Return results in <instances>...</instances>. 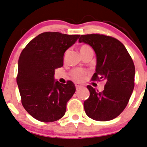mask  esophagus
I'll return each instance as SVG.
<instances>
[{
    "mask_svg": "<svg viewBox=\"0 0 147 147\" xmlns=\"http://www.w3.org/2000/svg\"><path fill=\"white\" fill-rule=\"evenodd\" d=\"M75 87H76V89H77V90H79L81 88V87H83V85L81 84H80V83H75Z\"/></svg>",
    "mask_w": 147,
    "mask_h": 147,
    "instance_id": "34e87169",
    "label": "esophagus"
}]
</instances>
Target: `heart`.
Returning a JSON list of instances; mask_svg holds the SVG:
<instances>
[{"label":"heart","mask_w":147,"mask_h":147,"mask_svg":"<svg viewBox=\"0 0 147 147\" xmlns=\"http://www.w3.org/2000/svg\"><path fill=\"white\" fill-rule=\"evenodd\" d=\"M89 49H91V48L89 47L88 45H82L81 47H80V52H81V53H82L83 52L86 51ZM85 72L83 71V70L81 69H78V68L72 70L71 71L72 77L73 78V79H75V81H83L85 77Z\"/></svg>","instance_id":"obj_1"}]
</instances>
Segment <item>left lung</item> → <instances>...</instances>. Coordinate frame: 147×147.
I'll list each match as a JSON object with an SVG mask.
<instances>
[{"label":"left lung","mask_w":147,"mask_h":147,"mask_svg":"<svg viewBox=\"0 0 147 147\" xmlns=\"http://www.w3.org/2000/svg\"><path fill=\"white\" fill-rule=\"evenodd\" d=\"M79 42L88 44L96 55V72L92 81H106L99 92L87 85L90 95L83 103L89 117L99 121L116 118L127 106L134 87L135 66L122 42L113 37L99 34L81 35Z\"/></svg>","instance_id":"1"}]
</instances>
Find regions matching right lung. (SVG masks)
<instances>
[{
    "mask_svg": "<svg viewBox=\"0 0 147 147\" xmlns=\"http://www.w3.org/2000/svg\"><path fill=\"white\" fill-rule=\"evenodd\" d=\"M80 35L57 32L38 34L28 42L18 60L17 83L26 111L42 122L60 119L66 104L75 94L71 81L66 84L55 81V69L62 67L65 51Z\"/></svg>",
    "mask_w": 147,
    "mask_h": 147,
    "instance_id": "add662e5",
    "label": "right lung"
}]
</instances>
